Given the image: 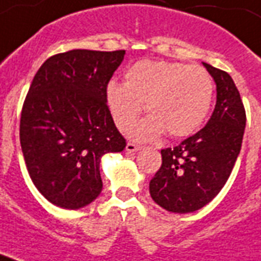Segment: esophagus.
<instances>
[{"mask_svg": "<svg viewBox=\"0 0 261 261\" xmlns=\"http://www.w3.org/2000/svg\"><path fill=\"white\" fill-rule=\"evenodd\" d=\"M126 150L128 151V153H134V151L141 150V146H139V145H137V143L128 142V143H127V145H126Z\"/></svg>", "mask_w": 261, "mask_h": 261, "instance_id": "esophagus-1", "label": "esophagus"}]
</instances>
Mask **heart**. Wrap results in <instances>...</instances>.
<instances>
[{"mask_svg":"<svg viewBox=\"0 0 261 261\" xmlns=\"http://www.w3.org/2000/svg\"><path fill=\"white\" fill-rule=\"evenodd\" d=\"M214 81L202 66L143 59L124 73V84L107 85V104L116 126L128 130L142 112L150 114L133 131V138L147 141L164 130L171 137L194 133L206 119L213 101Z\"/></svg>","mask_w":261,"mask_h":261,"instance_id":"b5f03b06","label":"heart"}]
</instances>
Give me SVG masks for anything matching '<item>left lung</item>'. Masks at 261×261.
<instances>
[{
    "label": "left lung",
    "mask_w": 261,
    "mask_h": 261,
    "mask_svg": "<svg viewBox=\"0 0 261 261\" xmlns=\"http://www.w3.org/2000/svg\"><path fill=\"white\" fill-rule=\"evenodd\" d=\"M203 65L217 84L214 112L196 134L161 150L163 164L149 184L153 200L178 214L202 208L222 190L241 150L247 123L243 100L230 75Z\"/></svg>",
    "instance_id": "obj_1"
}]
</instances>
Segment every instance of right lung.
Returning a JSON list of instances; mask_svg holds the SVG:
<instances>
[{
	"mask_svg": "<svg viewBox=\"0 0 261 261\" xmlns=\"http://www.w3.org/2000/svg\"><path fill=\"white\" fill-rule=\"evenodd\" d=\"M126 51L71 50L53 55L35 74L21 110L20 143L39 192L69 210L102 190L100 160L126 147L106 89Z\"/></svg>",
	"mask_w": 261,
	"mask_h": 261,
	"instance_id": "obj_1",
	"label": "right lung"
}]
</instances>
